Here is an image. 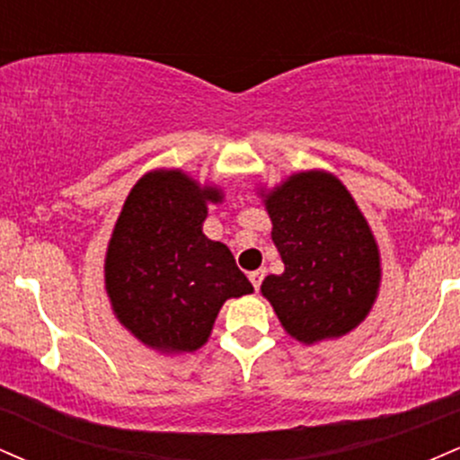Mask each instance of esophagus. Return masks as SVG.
Here are the masks:
<instances>
[{"label":"esophagus","instance_id":"obj_1","mask_svg":"<svg viewBox=\"0 0 460 460\" xmlns=\"http://www.w3.org/2000/svg\"><path fill=\"white\" fill-rule=\"evenodd\" d=\"M263 270H255V272H248V279H251V283H252V288L255 289H260L261 288V281H263Z\"/></svg>","mask_w":460,"mask_h":460}]
</instances>
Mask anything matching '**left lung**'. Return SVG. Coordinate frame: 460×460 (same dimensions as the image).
<instances>
[{"label": "left lung", "instance_id": "1", "mask_svg": "<svg viewBox=\"0 0 460 460\" xmlns=\"http://www.w3.org/2000/svg\"><path fill=\"white\" fill-rule=\"evenodd\" d=\"M283 274L263 279L283 329L305 344L346 335L367 315L381 257L350 192L329 172L289 177L266 197Z\"/></svg>", "mask_w": 460, "mask_h": 460}]
</instances>
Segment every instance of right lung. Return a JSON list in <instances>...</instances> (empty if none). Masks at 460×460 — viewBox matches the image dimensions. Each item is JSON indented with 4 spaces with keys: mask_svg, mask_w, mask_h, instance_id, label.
Returning <instances> with one entry per match:
<instances>
[{
    "mask_svg": "<svg viewBox=\"0 0 460 460\" xmlns=\"http://www.w3.org/2000/svg\"><path fill=\"white\" fill-rule=\"evenodd\" d=\"M220 199L181 171H153L125 200L105 257V289L116 318L142 344L197 350L225 300L252 292L229 248L203 234L208 203Z\"/></svg>",
    "mask_w": 460,
    "mask_h": 460,
    "instance_id": "add662e5",
    "label": "right lung"
}]
</instances>
